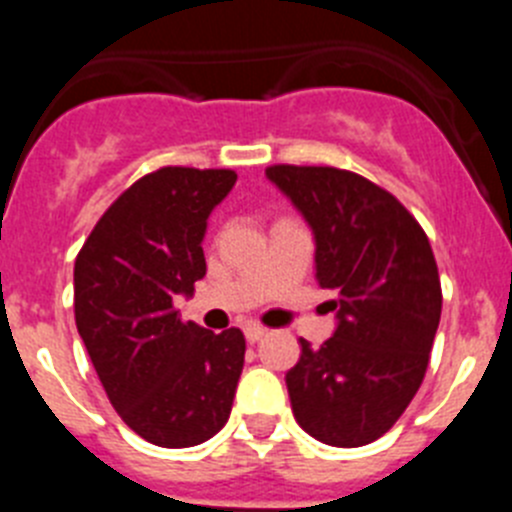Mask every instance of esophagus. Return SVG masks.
<instances>
[{"label":"esophagus","mask_w":512,"mask_h":512,"mask_svg":"<svg viewBox=\"0 0 512 512\" xmlns=\"http://www.w3.org/2000/svg\"><path fill=\"white\" fill-rule=\"evenodd\" d=\"M243 333H246L248 343H259L261 338L266 336V328H264V325H259V323H248L246 328H243Z\"/></svg>","instance_id":"34e87169"}]
</instances>
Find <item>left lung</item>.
I'll list each match as a JSON object with an SVG mask.
<instances>
[{"mask_svg":"<svg viewBox=\"0 0 512 512\" xmlns=\"http://www.w3.org/2000/svg\"><path fill=\"white\" fill-rule=\"evenodd\" d=\"M266 176L310 223L318 282L336 295V333L320 348L300 338L287 372L292 413L328 446H366L423 384L443 302L433 248L408 207L361 174L274 164Z\"/></svg>","mask_w":512,"mask_h":512,"instance_id":"8db88e82","label":"left lung"}]
</instances>
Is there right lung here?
I'll list each match as a JSON object with an SVG mask.
<instances>
[{
    "mask_svg": "<svg viewBox=\"0 0 512 512\" xmlns=\"http://www.w3.org/2000/svg\"><path fill=\"white\" fill-rule=\"evenodd\" d=\"M235 171L164 166L107 207L74 264L76 328L112 408L164 449L215 436L230 418L246 338L182 320L176 295L205 277L207 217Z\"/></svg>",
    "mask_w": 512,
    "mask_h": 512,
    "instance_id": "right-lung-1",
    "label": "right lung"
}]
</instances>
